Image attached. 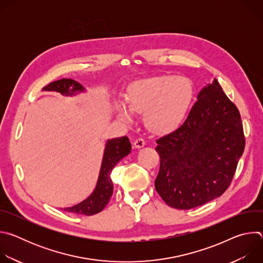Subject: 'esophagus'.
Returning a JSON list of instances; mask_svg holds the SVG:
<instances>
[{"instance_id":"obj_1","label":"esophagus","mask_w":263,"mask_h":263,"mask_svg":"<svg viewBox=\"0 0 263 263\" xmlns=\"http://www.w3.org/2000/svg\"><path fill=\"white\" fill-rule=\"evenodd\" d=\"M144 144H145V143H144V140H143L142 138H137V139L134 141V143H133L134 147H136V148H140V147H142Z\"/></svg>"}]
</instances>
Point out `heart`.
<instances>
[{"instance_id": "1", "label": "heart", "mask_w": 263, "mask_h": 263, "mask_svg": "<svg viewBox=\"0 0 263 263\" xmlns=\"http://www.w3.org/2000/svg\"><path fill=\"white\" fill-rule=\"evenodd\" d=\"M194 97L191 81L184 77L161 74L132 82L126 92V103L118 101V118L132 123L134 114L142 112L145 127L156 133L175 129L184 119Z\"/></svg>"}]
</instances>
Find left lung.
Here are the masks:
<instances>
[{
  "label": "left lung",
  "mask_w": 263,
  "mask_h": 263,
  "mask_svg": "<svg viewBox=\"0 0 263 263\" xmlns=\"http://www.w3.org/2000/svg\"><path fill=\"white\" fill-rule=\"evenodd\" d=\"M184 123L156 140L155 189L177 209H192L227 191L245 149L241 118L214 78L197 96Z\"/></svg>",
  "instance_id": "1"
}]
</instances>
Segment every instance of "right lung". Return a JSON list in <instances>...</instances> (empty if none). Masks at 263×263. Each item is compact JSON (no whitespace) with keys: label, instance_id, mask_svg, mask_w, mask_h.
Listing matches in <instances>:
<instances>
[{"label":"right lung","instance_id":"add662e5","mask_svg":"<svg viewBox=\"0 0 263 263\" xmlns=\"http://www.w3.org/2000/svg\"><path fill=\"white\" fill-rule=\"evenodd\" d=\"M43 90L57 91L67 97H74L86 92V89L79 82L65 78L50 83L49 85L45 86ZM130 152L131 142L127 136L107 139L95 190L79 204L71 207H65L63 210L84 215H92L102 211L108 204L112 194H114V183H112L110 177L111 172L120 162V160L129 155Z\"/></svg>","mask_w":263,"mask_h":263}]
</instances>
